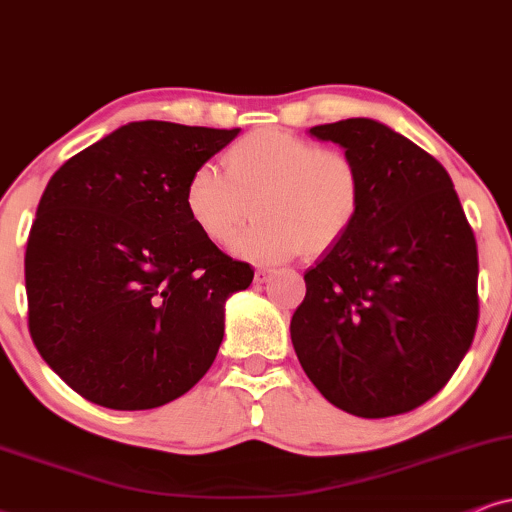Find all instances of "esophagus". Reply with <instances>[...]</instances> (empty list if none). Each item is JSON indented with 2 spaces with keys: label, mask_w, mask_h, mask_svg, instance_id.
I'll return each mask as SVG.
<instances>
[{
  "label": "esophagus",
  "mask_w": 512,
  "mask_h": 512,
  "mask_svg": "<svg viewBox=\"0 0 512 512\" xmlns=\"http://www.w3.org/2000/svg\"><path fill=\"white\" fill-rule=\"evenodd\" d=\"M269 278H271V269H257L255 271V283H267L269 281Z\"/></svg>",
  "instance_id": "esophagus-1"
}]
</instances>
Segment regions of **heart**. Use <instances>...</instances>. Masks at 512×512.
<instances>
[{
	"mask_svg": "<svg viewBox=\"0 0 512 512\" xmlns=\"http://www.w3.org/2000/svg\"><path fill=\"white\" fill-rule=\"evenodd\" d=\"M224 172L198 165L184 184V210L212 245H229L250 215L257 219L236 241L238 255L286 262L321 255L345 238L364 205V177L347 153L321 148L281 127L245 134L222 155Z\"/></svg>",
	"mask_w": 512,
	"mask_h": 512,
	"instance_id": "1",
	"label": "heart"
}]
</instances>
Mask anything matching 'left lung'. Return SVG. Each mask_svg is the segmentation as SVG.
Masks as SVG:
<instances>
[{"label": "left lung", "mask_w": 512, "mask_h": 512, "mask_svg": "<svg viewBox=\"0 0 512 512\" xmlns=\"http://www.w3.org/2000/svg\"><path fill=\"white\" fill-rule=\"evenodd\" d=\"M359 165L352 231L304 274L290 321L297 359L338 409H418L456 373L480 319L477 243L442 165L390 127L349 118L309 129Z\"/></svg>", "instance_id": "obj_1"}]
</instances>
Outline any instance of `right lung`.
<instances>
[{
	"label": "right lung",
	"instance_id": "1",
	"mask_svg": "<svg viewBox=\"0 0 512 512\" xmlns=\"http://www.w3.org/2000/svg\"><path fill=\"white\" fill-rule=\"evenodd\" d=\"M241 129L129 122L58 167L25 248L28 331L63 383L106 409L181 397L255 269L205 241L184 184Z\"/></svg>",
	"mask_w": 512,
	"mask_h": 512
}]
</instances>
